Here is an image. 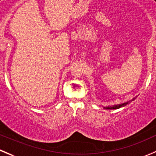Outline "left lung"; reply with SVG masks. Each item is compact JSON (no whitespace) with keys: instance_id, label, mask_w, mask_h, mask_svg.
I'll return each mask as SVG.
<instances>
[{"instance_id":"obj_1","label":"left lung","mask_w":156,"mask_h":156,"mask_svg":"<svg viewBox=\"0 0 156 156\" xmlns=\"http://www.w3.org/2000/svg\"><path fill=\"white\" fill-rule=\"evenodd\" d=\"M134 99H135V98H133V99L132 101H133ZM129 102V101H128V102L123 103V104H118V105H114V106H112V107H104V108H106V109H110V110H114V109H118V108H120V107H123V106L126 105V104H127Z\"/></svg>"}]
</instances>
